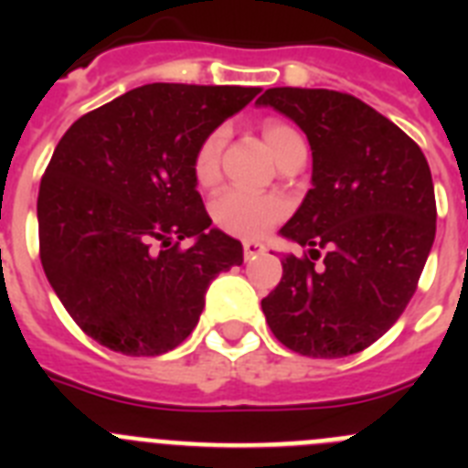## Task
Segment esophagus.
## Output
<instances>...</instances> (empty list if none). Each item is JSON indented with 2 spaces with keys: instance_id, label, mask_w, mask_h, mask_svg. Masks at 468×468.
Here are the masks:
<instances>
[{
  "instance_id": "1",
  "label": "esophagus",
  "mask_w": 468,
  "mask_h": 468,
  "mask_svg": "<svg viewBox=\"0 0 468 468\" xmlns=\"http://www.w3.org/2000/svg\"><path fill=\"white\" fill-rule=\"evenodd\" d=\"M264 253V246L258 241H243V258L246 260H255L258 255Z\"/></svg>"
}]
</instances>
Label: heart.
<instances>
[{"label": "heart", "instance_id": "obj_1", "mask_svg": "<svg viewBox=\"0 0 468 468\" xmlns=\"http://www.w3.org/2000/svg\"><path fill=\"white\" fill-rule=\"evenodd\" d=\"M260 133H262L264 143L276 156V161H285L297 150H307V144L302 140L291 123L281 122V119H264L260 123ZM227 131L225 128H215L201 140L194 154L192 171L198 185H213L220 176V156L225 150ZM285 201L274 197V194H255L246 192V189H225L220 197L213 201V218L218 227L234 237L241 239H258L264 231H270L276 222L285 215Z\"/></svg>", "mask_w": 468, "mask_h": 468}]
</instances>
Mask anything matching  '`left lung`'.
I'll return each instance as SVG.
<instances>
[{
    "mask_svg": "<svg viewBox=\"0 0 468 468\" xmlns=\"http://www.w3.org/2000/svg\"><path fill=\"white\" fill-rule=\"evenodd\" d=\"M258 102L307 133L314 161L312 189L281 227L309 253L281 260L283 276L262 300L267 324L302 356L358 354L399 321L427 264L436 237L429 164L415 140L349 93L283 86Z\"/></svg>",
    "mask_w": 468,
    "mask_h": 468,
    "instance_id": "left-lung-1",
    "label": "left lung"
}]
</instances>
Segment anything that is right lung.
<instances>
[{
  "label": "right lung",
  "instance_id": "right-lung-1",
  "mask_svg": "<svg viewBox=\"0 0 468 468\" xmlns=\"http://www.w3.org/2000/svg\"><path fill=\"white\" fill-rule=\"evenodd\" d=\"M250 86L144 84L80 117L37 198L39 258L74 324L126 356L187 340L210 281L243 248L210 229L192 164L201 140L253 101ZM185 238H197L183 249Z\"/></svg>",
  "mask_w": 468,
  "mask_h": 468
}]
</instances>
